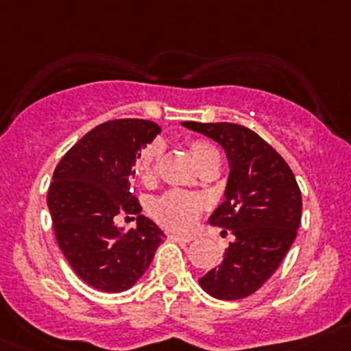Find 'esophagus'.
Instances as JSON below:
<instances>
[{"instance_id": "esophagus-1", "label": "esophagus", "mask_w": 351, "mask_h": 351, "mask_svg": "<svg viewBox=\"0 0 351 351\" xmlns=\"http://www.w3.org/2000/svg\"><path fill=\"white\" fill-rule=\"evenodd\" d=\"M168 239H171V241H175V243H182V244H185V243H190L192 241V238H190V236H182V234H168Z\"/></svg>"}]
</instances>
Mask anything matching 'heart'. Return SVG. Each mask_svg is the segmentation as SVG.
Here are the masks:
<instances>
[{
	"mask_svg": "<svg viewBox=\"0 0 351 351\" xmlns=\"http://www.w3.org/2000/svg\"><path fill=\"white\" fill-rule=\"evenodd\" d=\"M189 149L198 168L219 162L217 149L205 141H189ZM159 156H161V144L159 143L147 144L139 151L136 161H134V171L143 182L153 178ZM204 207V200L200 197L180 192V190H169L154 202L153 214L165 228L183 232L195 228Z\"/></svg>",
	"mask_w": 351,
	"mask_h": 351,
	"instance_id": "obj_1",
	"label": "heart"
}]
</instances>
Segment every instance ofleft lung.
Instances as JSON below:
<instances>
[{"mask_svg": "<svg viewBox=\"0 0 351 351\" xmlns=\"http://www.w3.org/2000/svg\"><path fill=\"white\" fill-rule=\"evenodd\" d=\"M224 147L229 171L226 200L210 224L234 234L219 267L198 278L207 293L238 300L256 292L292 246L302 215V197L292 169L270 144L244 125L183 122Z\"/></svg>", "mask_w": 351, "mask_h": 351, "instance_id": "1", "label": "left lung"}]
</instances>
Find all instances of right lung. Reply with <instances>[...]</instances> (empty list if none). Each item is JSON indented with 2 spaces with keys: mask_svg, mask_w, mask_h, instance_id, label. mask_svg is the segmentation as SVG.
Segmentation results:
<instances>
[{
  "mask_svg": "<svg viewBox=\"0 0 351 351\" xmlns=\"http://www.w3.org/2000/svg\"><path fill=\"white\" fill-rule=\"evenodd\" d=\"M158 123L117 119L81 137L56 166L47 192L54 234L77 277L93 289H130L165 239L130 192L134 161L159 134ZM119 215H137L138 228H116Z\"/></svg>",
  "mask_w": 351,
  "mask_h": 351,
  "instance_id": "right-lung-1",
  "label": "right lung"
}]
</instances>
